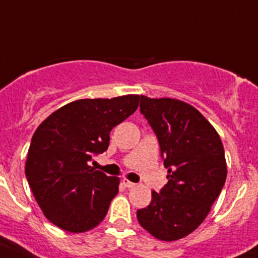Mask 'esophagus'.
Here are the masks:
<instances>
[{
	"mask_svg": "<svg viewBox=\"0 0 258 258\" xmlns=\"http://www.w3.org/2000/svg\"><path fill=\"white\" fill-rule=\"evenodd\" d=\"M122 184H123L126 187H134L135 185H136V184H135V182L130 181L128 179H123V180H122Z\"/></svg>",
	"mask_w": 258,
	"mask_h": 258,
	"instance_id": "obj_1",
	"label": "esophagus"
}]
</instances>
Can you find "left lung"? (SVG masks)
I'll return each instance as SVG.
<instances>
[{"mask_svg":"<svg viewBox=\"0 0 258 258\" xmlns=\"http://www.w3.org/2000/svg\"><path fill=\"white\" fill-rule=\"evenodd\" d=\"M140 111L159 140L167 184L152 191L137 211L142 228L160 241H176L196 231L221 194L227 164L218 132L190 104L141 96Z\"/></svg>","mask_w":258,"mask_h":258,"instance_id":"8db88e82","label":"left lung"}]
</instances>
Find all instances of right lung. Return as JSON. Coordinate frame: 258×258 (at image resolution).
Masks as SVG:
<instances>
[{
  "instance_id": "add662e5",
  "label": "right lung",
  "mask_w": 258,
  "mask_h": 258,
  "mask_svg": "<svg viewBox=\"0 0 258 258\" xmlns=\"http://www.w3.org/2000/svg\"><path fill=\"white\" fill-rule=\"evenodd\" d=\"M140 96L78 99L52 112L32 136L25 174L44 216L82 233L98 226L118 192L119 179L88 165L108 149L109 132L139 107Z\"/></svg>"
}]
</instances>
